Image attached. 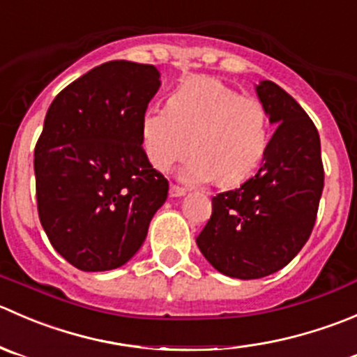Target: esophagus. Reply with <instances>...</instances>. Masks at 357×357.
I'll return each mask as SVG.
<instances>
[{"mask_svg":"<svg viewBox=\"0 0 357 357\" xmlns=\"http://www.w3.org/2000/svg\"><path fill=\"white\" fill-rule=\"evenodd\" d=\"M182 196H185V189H182V187L178 185L170 187V197H182Z\"/></svg>","mask_w":357,"mask_h":357,"instance_id":"obj_1","label":"esophagus"}]
</instances>
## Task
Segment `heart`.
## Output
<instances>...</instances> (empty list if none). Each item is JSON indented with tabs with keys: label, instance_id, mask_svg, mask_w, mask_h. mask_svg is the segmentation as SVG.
Masks as SVG:
<instances>
[{
	"label": "heart",
	"instance_id": "b5f03b06",
	"mask_svg": "<svg viewBox=\"0 0 357 357\" xmlns=\"http://www.w3.org/2000/svg\"><path fill=\"white\" fill-rule=\"evenodd\" d=\"M140 147L151 167L167 172L190 158L178 177L187 183L215 180L236 185L253 174L267 153L271 123L257 97L239 95L215 77H190L167 98V109L140 118Z\"/></svg>",
	"mask_w": 357,
	"mask_h": 357
}]
</instances>
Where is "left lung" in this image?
I'll list each match as a JSON object with an SVG mask.
<instances>
[{"instance_id":"obj_1","label":"left lung","mask_w":357,"mask_h":357,"mask_svg":"<svg viewBox=\"0 0 357 357\" xmlns=\"http://www.w3.org/2000/svg\"><path fill=\"white\" fill-rule=\"evenodd\" d=\"M257 97L278 126L255 177L211 199L196 238L204 259L229 278L259 280L294 260L312 232L324 185L316 126L291 95L260 81Z\"/></svg>"}]
</instances>
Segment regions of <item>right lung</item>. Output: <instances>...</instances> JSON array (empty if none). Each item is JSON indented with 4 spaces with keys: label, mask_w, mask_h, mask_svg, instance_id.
I'll return each instance as SVG.
<instances>
[{
    "label": "right lung",
    "mask_w": 357,
    "mask_h": 357,
    "mask_svg": "<svg viewBox=\"0 0 357 357\" xmlns=\"http://www.w3.org/2000/svg\"><path fill=\"white\" fill-rule=\"evenodd\" d=\"M154 66L111 60L63 88L34 149L36 199L52 246L86 273L125 266L146 241L168 180L140 147L161 86Z\"/></svg>",
    "instance_id": "1"
}]
</instances>
